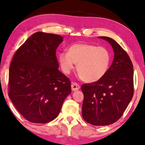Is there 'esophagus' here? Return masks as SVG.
<instances>
[{"instance_id": "esophagus-1", "label": "esophagus", "mask_w": 145, "mask_h": 145, "mask_svg": "<svg viewBox=\"0 0 145 145\" xmlns=\"http://www.w3.org/2000/svg\"><path fill=\"white\" fill-rule=\"evenodd\" d=\"M71 88H72V91H76L80 88V85L76 82H72L71 84Z\"/></svg>"}]
</instances>
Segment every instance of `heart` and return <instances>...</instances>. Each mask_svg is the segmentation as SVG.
<instances>
[{"instance_id":"obj_1","label":"heart","mask_w":145,"mask_h":145,"mask_svg":"<svg viewBox=\"0 0 145 145\" xmlns=\"http://www.w3.org/2000/svg\"><path fill=\"white\" fill-rule=\"evenodd\" d=\"M59 63L63 72L69 74L76 64V71L84 82L100 80L108 72L111 61L110 51L104 47L75 43L71 45L68 53H59Z\"/></svg>"}]
</instances>
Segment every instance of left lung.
<instances>
[{
  "label": "left lung",
  "mask_w": 145,
  "mask_h": 145,
  "mask_svg": "<svg viewBox=\"0 0 145 145\" xmlns=\"http://www.w3.org/2000/svg\"><path fill=\"white\" fill-rule=\"evenodd\" d=\"M114 52L112 64L106 75L97 82L84 84L82 115L93 125H108L116 122L125 111L133 96V66L126 51L110 37Z\"/></svg>",
  "instance_id": "8db88e82"
}]
</instances>
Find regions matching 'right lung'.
<instances>
[{
	"label": "right lung",
	"instance_id": "add662e5",
	"mask_svg": "<svg viewBox=\"0 0 145 145\" xmlns=\"http://www.w3.org/2000/svg\"><path fill=\"white\" fill-rule=\"evenodd\" d=\"M59 35L38 31L18 49L9 69L8 96L29 121L46 123L58 116L71 92L70 80L59 71Z\"/></svg>",
	"mask_w": 145,
	"mask_h": 145
}]
</instances>
